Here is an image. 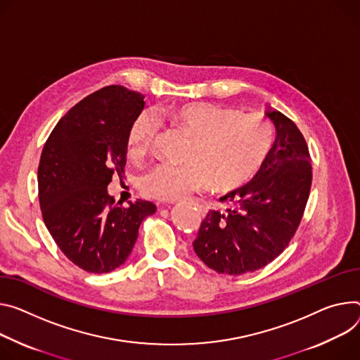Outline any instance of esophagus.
Wrapping results in <instances>:
<instances>
[{
  "instance_id": "esophagus-1",
  "label": "esophagus",
  "mask_w": 360,
  "mask_h": 360,
  "mask_svg": "<svg viewBox=\"0 0 360 360\" xmlns=\"http://www.w3.org/2000/svg\"><path fill=\"white\" fill-rule=\"evenodd\" d=\"M167 204H175V201H171V202H167Z\"/></svg>"
}]
</instances>
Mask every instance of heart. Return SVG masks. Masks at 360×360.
<instances>
[{"mask_svg":"<svg viewBox=\"0 0 360 360\" xmlns=\"http://www.w3.org/2000/svg\"><path fill=\"white\" fill-rule=\"evenodd\" d=\"M167 116L193 136L186 163L162 162L142 175L143 195L175 201L210 188L234 191L248 184L264 167L273 146V127L263 116L205 102L182 103ZM158 120L142 112L130 124L127 153L141 159L152 150Z\"/></svg>","mask_w":360,"mask_h":360,"instance_id":"b5f03b06","label":"heart"}]
</instances>
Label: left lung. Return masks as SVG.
<instances>
[{"instance_id":"obj_1","label":"left lung","mask_w":360,"mask_h":360,"mask_svg":"<svg viewBox=\"0 0 360 360\" xmlns=\"http://www.w3.org/2000/svg\"><path fill=\"white\" fill-rule=\"evenodd\" d=\"M276 142L247 185L219 198L201 222L193 250L217 273L241 276L277 258L296 234L311 186V158L304 136L278 110L267 112Z\"/></svg>"}]
</instances>
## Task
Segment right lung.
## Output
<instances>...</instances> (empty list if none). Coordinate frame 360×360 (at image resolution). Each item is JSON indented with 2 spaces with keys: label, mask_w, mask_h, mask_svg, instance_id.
Listing matches in <instances>:
<instances>
[{
  "label": "right lung",
  "mask_w": 360,
  "mask_h": 360,
  "mask_svg": "<svg viewBox=\"0 0 360 360\" xmlns=\"http://www.w3.org/2000/svg\"><path fill=\"white\" fill-rule=\"evenodd\" d=\"M145 96L123 86L97 90L54 126L39 163V201L53 240L87 273L122 266L136 243L149 201L122 207L108 193L126 165L130 124L145 108Z\"/></svg>",
  "instance_id": "1"
}]
</instances>
